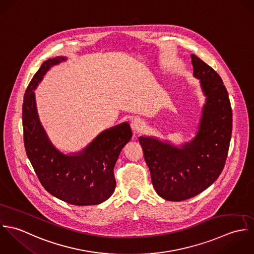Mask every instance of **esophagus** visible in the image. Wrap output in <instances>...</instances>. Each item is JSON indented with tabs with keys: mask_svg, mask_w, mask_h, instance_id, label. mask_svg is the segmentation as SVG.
<instances>
[{
	"mask_svg": "<svg viewBox=\"0 0 254 254\" xmlns=\"http://www.w3.org/2000/svg\"><path fill=\"white\" fill-rule=\"evenodd\" d=\"M130 127H131V128H132L134 131H139V130H141V129L144 127V123H143L140 119L135 118V119H133V120L131 121Z\"/></svg>",
	"mask_w": 254,
	"mask_h": 254,
	"instance_id": "obj_1",
	"label": "esophagus"
}]
</instances>
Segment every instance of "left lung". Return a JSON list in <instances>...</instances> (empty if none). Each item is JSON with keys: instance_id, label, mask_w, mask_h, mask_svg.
Segmentation results:
<instances>
[{"instance_id": "left-lung-1", "label": "left lung", "mask_w": 254, "mask_h": 254, "mask_svg": "<svg viewBox=\"0 0 254 254\" xmlns=\"http://www.w3.org/2000/svg\"><path fill=\"white\" fill-rule=\"evenodd\" d=\"M193 74L207 96L196 137L178 149L151 137H139L157 193L169 201L191 198L209 188L221 175L230 147L233 113L220 75L191 55Z\"/></svg>"}]
</instances>
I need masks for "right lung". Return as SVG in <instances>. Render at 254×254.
Masks as SVG:
<instances>
[{
  "label": "right lung",
  "mask_w": 254,
  "mask_h": 254,
  "mask_svg": "<svg viewBox=\"0 0 254 254\" xmlns=\"http://www.w3.org/2000/svg\"><path fill=\"white\" fill-rule=\"evenodd\" d=\"M62 61L64 57L45 61L26 88L22 104L25 151L39 182L52 195L72 205L100 204L116 189L114 167L132 132L124 123L103 131L74 156L64 155L52 145L39 122L33 90L50 66Z\"/></svg>",
  "instance_id": "1"
}]
</instances>
